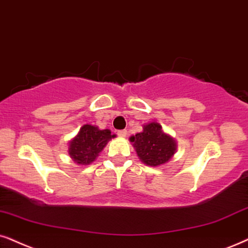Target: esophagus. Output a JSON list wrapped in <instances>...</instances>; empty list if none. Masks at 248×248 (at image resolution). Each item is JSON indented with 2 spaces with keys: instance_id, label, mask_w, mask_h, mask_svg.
Listing matches in <instances>:
<instances>
[{
  "instance_id": "obj_1",
  "label": "esophagus",
  "mask_w": 248,
  "mask_h": 248,
  "mask_svg": "<svg viewBox=\"0 0 248 248\" xmlns=\"http://www.w3.org/2000/svg\"><path fill=\"white\" fill-rule=\"evenodd\" d=\"M118 135L121 137V139H124L127 136V130H119Z\"/></svg>"
}]
</instances>
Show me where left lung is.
I'll list each match as a JSON object with an SVG mask.
<instances>
[{
    "mask_svg": "<svg viewBox=\"0 0 248 248\" xmlns=\"http://www.w3.org/2000/svg\"><path fill=\"white\" fill-rule=\"evenodd\" d=\"M140 160L146 166L159 167L167 164L177 150V142L162 129L161 124L152 121L143 124V131L129 137Z\"/></svg>",
    "mask_w": 248,
    "mask_h": 248,
    "instance_id": "8db88e82",
    "label": "left lung"
}]
</instances>
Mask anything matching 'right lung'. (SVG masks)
Returning <instances> with one entry per match:
<instances>
[{
    "label": "right lung",
    "instance_id": "obj_1",
    "mask_svg": "<svg viewBox=\"0 0 248 248\" xmlns=\"http://www.w3.org/2000/svg\"><path fill=\"white\" fill-rule=\"evenodd\" d=\"M114 137L115 135H111L109 129H99L93 124H83L79 133L68 143V155L77 165H90Z\"/></svg>",
    "mask_w": 248,
    "mask_h": 248
}]
</instances>
